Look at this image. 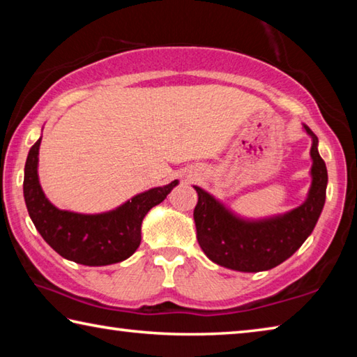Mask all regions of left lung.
Masks as SVG:
<instances>
[{"label":"left lung","mask_w":357,"mask_h":357,"mask_svg":"<svg viewBox=\"0 0 357 357\" xmlns=\"http://www.w3.org/2000/svg\"><path fill=\"white\" fill-rule=\"evenodd\" d=\"M312 137V185L307 200L283 215L263 220H245L195 187L198 203L193 209L197 239L211 261L241 273H259L285 261L304 244L315 228L326 200L328 170L318 153V138Z\"/></svg>","instance_id":"obj_1"}]
</instances>
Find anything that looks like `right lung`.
I'll return each mask as SVG.
<instances>
[{"mask_svg": "<svg viewBox=\"0 0 357 357\" xmlns=\"http://www.w3.org/2000/svg\"><path fill=\"white\" fill-rule=\"evenodd\" d=\"M39 138L29 149L23 179V195L29 217L45 243L70 261L84 266H107L124 261L142 241V222L151 208L162 203L178 185L138 193L119 208L102 214H78L58 209L47 200L38 176Z\"/></svg>", "mask_w": 357, "mask_h": 357, "instance_id": "right-lung-1", "label": "right lung"}]
</instances>
